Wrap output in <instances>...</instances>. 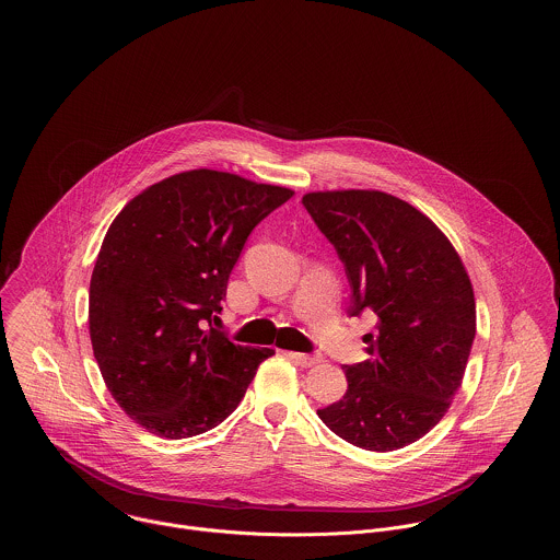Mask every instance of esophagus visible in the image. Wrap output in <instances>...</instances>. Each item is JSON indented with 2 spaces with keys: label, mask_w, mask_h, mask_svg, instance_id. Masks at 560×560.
<instances>
[{
  "label": "esophagus",
  "mask_w": 560,
  "mask_h": 560,
  "mask_svg": "<svg viewBox=\"0 0 560 560\" xmlns=\"http://www.w3.org/2000/svg\"><path fill=\"white\" fill-rule=\"evenodd\" d=\"M288 357L292 359L293 363H298L302 368H313V365H319L323 361V357H319V354H304V352H288Z\"/></svg>",
  "instance_id": "34e87169"
}]
</instances>
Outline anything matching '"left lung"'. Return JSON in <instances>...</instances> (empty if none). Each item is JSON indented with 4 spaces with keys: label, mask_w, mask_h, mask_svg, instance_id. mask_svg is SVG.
<instances>
[{
    "label": "left lung",
    "mask_w": 560,
    "mask_h": 560,
    "mask_svg": "<svg viewBox=\"0 0 560 560\" xmlns=\"http://www.w3.org/2000/svg\"><path fill=\"white\" fill-rule=\"evenodd\" d=\"M302 203L347 268L352 315L372 311L370 359L345 365L347 395L319 409L354 447L395 452L447 413L477 334L470 277L452 241L382 190H317Z\"/></svg>",
    "instance_id": "8db88e82"
}]
</instances>
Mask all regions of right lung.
I'll use <instances>...</instances> for the list:
<instances>
[{
  "label": "right lung",
  "instance_id": "obj_1",
  "mask_svg": "<svg viewBox=\"0 0 560 560\" xmlns=\"http://www.w3.org/2000/svg\"><path fill=\"white\" fill-rule=\"evenodd\" d=\"M190 170L144 188L110 222L90 281V340L108 393L136 424L187 439L224 422L272 348L213 329L254 226L292 197Z\"/></svg>",
  "mask_w": 560,
  "mask_h": 560
}]
</instances>
